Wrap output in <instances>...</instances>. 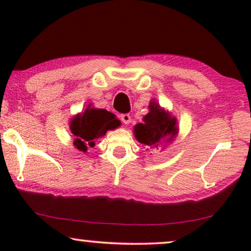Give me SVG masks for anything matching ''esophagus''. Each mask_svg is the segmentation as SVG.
<instances>
[{"label": "esophagus", "mask_w": 251, "mask_h": 251, "mask_svg": "<svg viewBox=\"0 0 251 251\" xmlns=\"http://www.w3.org/2000/svg\"><path fill=\"white\" fill-rule=\"evenodd\" d=\"M120 119H121V121L125 123V125H129V123L131 122V116L129 114H122L120 116Z\"/></svg>", "instance_id": "1"}]
</instances>
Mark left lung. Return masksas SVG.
I'll use <instances>...</instances> for the list:
<instances>
[{
    "mask_svg": "<svg viewBox=\"0 0 251 251\" xmlns=\"http://www.w3.org/2000/svg\"><path fill=\"white\" fill-rule=\"evenodd\" d=\"M150 112L143 118V123L133 126V135L147 150L164 151L178 135L177 119L154 100L150 101Z\"/></svg>",
    "mask_w": 251,
    "mask_h": 251,
    "instance_id": "8db88e82",
    "label": "left lung"
}]
</instances>
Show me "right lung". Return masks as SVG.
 Segmentation results:
<instances>
[{"mask_svg":"<svg viewBox=\"0 0 251 251\" xmlns=\"http://www.w3.org/2000/svg\"><path fill=\"white\" fill-rule=\"evenodd\" d=\"M121 126V121L113 113L102 108H96L91 104L83 112L78 113L70 121V129L75 136L73 145L80 152L85 153L94 147L96 139L104 137L108 130Z\"/></svg>","mask_w":251,"mask_h":251,"instance_id":"1","label":"right lung"}]
</instances>
